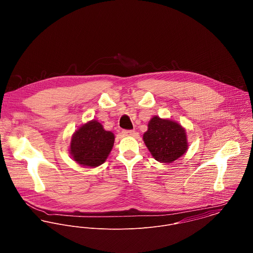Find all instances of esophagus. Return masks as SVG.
<instances>
[{
  "label": "esophagus",
  "instance_id": "34e87169",
  "mask_svg": "<svg viewBox=\"0 0 253 253\" xmlns=\"http://www.w3.org/2000/svg\"><path fill=\"white\" fill-rule=\"evenodd\" d=\"M122 134L124 136H133L135 134V131L134 130H123Z\"/></svg>",
  "mask_w": 253,
  "mask_h": 253
}]
</instances>
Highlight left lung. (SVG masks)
<instances>
[{
  "label": "left lung",
  "instance_id": "1",
  "mask_svg": "<svg viewBox=\"0 0 253 253\" xmlns=\"http://www.w3.org/2000/svg\"><path fill=\"white\" fill-rule=\"evenodd\" d=\"M143 140L154 159L161 163L176 161L188 149L186 131L180 125L158 116L150 120Z\"/></svg>",
  "mask_w": 253,
  "mask_h": 253
}]
</instances>
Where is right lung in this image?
<instances>
[{
  "label": "right lung",
  "mask_w": 253,
  "mask_h": 253,
  "mask_svg": "<svg viewBox=\"0 0 253 253\" xmlns=\"http://www.w3.org/2000/svg\"><path fill=\"white\" fill-rule=\"evenodd\" d=\"M114 140L113 132L105 130L99 122L92 120L73 134L70 154L79 165L95 168L106 161Z\"/></svg>",
  "instance_id": "add662e5"
}]
</instances>
